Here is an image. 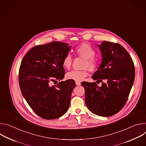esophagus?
<instances>
[{"label":"esophagus","mask_w":146,"mask_h":146,"mask_svg":"<svg viewBox=\"0 0 146 146\" xmlns=\"http://www.w3.org/2000/svg\"><path fill=\"white\" fill-rule=\"evenodd\" d=\"M76 86H80L81 84V83L79 81H76Z\"/></svg>","instance_id":"34e87169"}]
</instances>
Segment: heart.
<instances>
[{"label":"heart","instance_id":"1","mask_svg":"<svg viewBox=\"0 0 146 146\" xmlns=\"http://www.w3.org/2000/svg\"><path fill=\"white\" fill-rule=\"evenodd\" d=\"M75 53L77 55L84 58L83 68L88 69L91 72H94L98 70L100 64L98 60L94 57L96 51L90 44L83 43L78 45L75 48ZM73 62V58L70 54H67L62 60V65L64 68L69 69L70 68ZM88 74L87 69L82 70H72L66 74V77L69 80H73L76 81H81Z\"/></svg>","mask_w":146,"mask_h":146}]
</instances>
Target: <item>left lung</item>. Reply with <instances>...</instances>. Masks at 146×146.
Wrapping results in <instances>:
<instances>
[{
  "mask_svg": "<svg viewBox=\"0 0 146 146\" xmlns=\"http://www.w3.org/2000/svg\"><path fill=\"white\" fill-rule=\"evenodd\" d=\"M99 47L102 54L101 65L92 78L102 82L84 81L86 104L94 114L109 117L118 113L125 105L133 86L135 70L133 60L121 44L103 41ZM104 80L106 82H103Z\"/></svg>",
  "mask_w": 146,
  "mask_h": 146,
  "instance_id": "left-lung-1",
  "label": "left lung"
}]
</instances>
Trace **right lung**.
Returning a JSON list of instances; mask_svg holds the SVG:
<instances>
[{"instance_id":"add662e5","label":"right lung","mask_w":146,"mask_h":146,"mask_svg":"<svg viewBox=\"0 0 146 146\" xmlns=\"http://www.w3.org/2000/svg\"><path fill=\"white\" fill-rule=\"evenodd\" d=\"M70 46L65 43H52L32 48L23 58L19 70V85L22 94L33 111L46 119L65 114L70 102L75 81L64 77L62 60Z\"/></svg>"}]
</instances>
